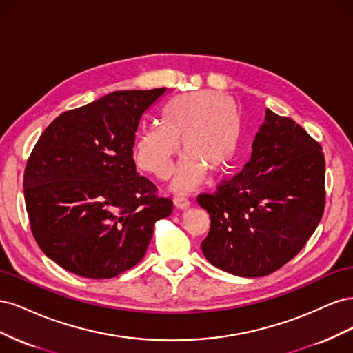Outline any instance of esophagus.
<instances>
[{"mask_svg":"<svg viewBox=\"0 0 353 353\" xmlns=\"http://www.w3.org/2000/svg\"><path fill=\"white\" fill-rule=\"evenodd\" d=\"M174 205L178 209H187V208H190L191 201L185 196H183V194H176V196H174Z\"/></svg>","mask_w":353,"mask_h":353,"instance_id":"obj_1","label":"esophagus"}]
</instances>
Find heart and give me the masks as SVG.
<instances>
[{"label":"heart","instance_id":"b5f03b06","mask_svg":"<svg viewBox=\"0 0 353 353\" xmlns=\"http://www.w3.org/2000/svg\"><path fill=\"white\" fill-rule=\"evenodd\" d=\"M163 126L152 125L135 144L137 165L165 179L181 150L187 153L176 169L174 187L190 191L210 174L225 170L237 153L241 117L237 104L225 95L196 91L175 95L160 113Z\"/></svg>","mask_w":353,"mask_h":353}]
</instances>
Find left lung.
I'll return each instance as SVG.
<instances>
[{"label": "left lung", "instance_id": "left-lung-1", "mask_svg": "<svg viewBox=\"0 0 353 353\" xmlns=\"http://www.w3.org/2000/svg\"><path fill=\"white\" fill-rule=\"evenodd\" d=\"M324 179L321 145L290 117L268 109L241 172L197 199L210 216L203 254L245 279L281 268L321 221Z\"/></svg>", "mask_w": 353, "mask_h": 353}]
</instances>
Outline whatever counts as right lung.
I'll return each instance as SVG.
<instances>
[{
	"mask_svg": "<svg viewBox=\"0 0 353 353\" xmlns=\"http://www.w3.org/2000/svg\"><path fill=\"white\" fill-rule=\"evenodd\" d=\"M166 88L114 91L61 113L42 132L23 176L34 237L51 261L104 280L140 262L172 200L134 162L135 134Z\"/></svg>",
	"mask_w": 353,
	"mask_h": 353,
	"instance_id": "1",
	"label": "right lung"
}]
</instances>
